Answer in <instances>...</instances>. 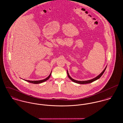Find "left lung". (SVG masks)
Wrapping results in <instances>:
<instances>
[{"label": "left lung", "mask_w": 123, "mask_h": 123, "mask_svg": "<svg viewBox=\"0 0 123 123\" xmlns=\"http://www.w3.org/2000/svg\"><path fill=\"white\" fill-rule=\"evenodd\" d=\"M106 67H107V66H106V67L105 68L104 70L99 75L97 76V77H95V78H94L93 79H91V80H85V81H79V80H75L73 79V78H72L70 77V76L69 75L68 71H67V75H68V77L69 78V79H70L71 80H72V81H73V82H75V83H76L80 84H84L90 83H91V82L94 81L95 80H96L99 79L102 76V75L104 74V72H105V70H106Z\"/></svg>", "instance_id": "obj_1"}]
</instances>
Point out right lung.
Listing matches in <instances>:
<instances>
[{"instance_id": "obj_1", "label": "right lung", "mask_w": 123, "mask_h": 123, "mask_svg": "<svg viewBox=\"0 0 123 123\" xmlns=\"http://www.w3.org/2000/svg\"><path fill=\"white\" fill-rule=\"evenodd\" d=\"M51 73L49 75V76L47 77L46 79H44V80H35V81H32V80H25L26 81H28L30 83H33V84H39V83H41L42 82H43L46 80H48L49 78V77H50L51 75Z\"/></svg>"}]
</instances>
